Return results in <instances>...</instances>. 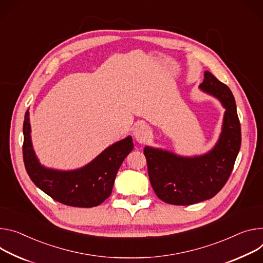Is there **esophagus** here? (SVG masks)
Masks as SVG:
<instances>
[{"instance_id": "obj_1", "label": "esophagus", "mask_w": 263, "mask_h": 263, "mask_svg": "<svg viewBox=\"0 0 263 263\" xmlns=\"http://www.w3.org/2000/svg\"><path fill=\"white\" fill-rule=\"evenodd\" d=\"M150 133H151L150 128L147 125H138L134 129V132H133L136 140L138 142H141V144H142V142L147 141V139L150 136Z\"/></svg>"}]
</instances>
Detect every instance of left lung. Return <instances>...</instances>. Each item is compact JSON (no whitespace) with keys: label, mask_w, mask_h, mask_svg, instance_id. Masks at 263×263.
<instances>
[{"label":"left lung","mask_w":263,"mask_h":263,"mask_svg":"<svg viewBox=\"0 0 263 263\" xmlns=\"http://www.w3.org/2000/svg\"><path fill=\"white\" fill-rule=\"evenodd\" d=\"M199 88L226 109L220 136L214 148L199 156H180L145 147L148 174L156 196L175 205H190L216 195L228 181L241 146V129L230 88L209 71Z\"/></svg>","instance_id":"8db88e82"}]
</instances>
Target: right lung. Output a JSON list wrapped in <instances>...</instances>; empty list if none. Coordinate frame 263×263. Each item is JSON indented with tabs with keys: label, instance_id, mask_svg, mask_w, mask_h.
<instances>
[{
	"label": "right lung",
	"instance_id": "add662e5",
	"mask_svg": "<svg viewBox=\"0 0 263 263\" xmlns=\"http://www.w3.org/2000/svg\"><path fill=\"white\" fill-rule=\"evenodd\" d=\"M29 111L25 113L23 158L33 183L54 200L71 206L92 208L104 202L112 192L119 166L133 149L128 136L105 149L83 168L61 171L42 165L34 153L30 136Z\"/></svg>",
	"mask_w": 263,
	"mask_h": 263
}]
</instances>
